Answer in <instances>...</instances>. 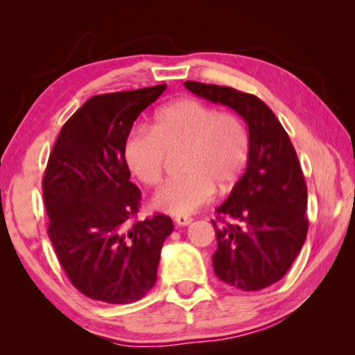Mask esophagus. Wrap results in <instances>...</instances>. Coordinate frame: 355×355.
<instances>
[{"label": "esophagus", "mask_w": 355, "mask_h": 355, "mask_svg": "<svg viewBox=\"0 0 355 355\" xmlns=\"http://www.w3.org/2000/svg\"><path fill=\"white\" fill-rule=\"evenodd\" d=\"M175 223L180 227H185V225H189V223H191V218L190 217H175Z\"/></svg>", "instance_id": "1"}]
</instances>
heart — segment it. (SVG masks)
Masks as SVG:
<instances>
[{"label":"heart","mask_w":355,"mask_h":355,"mask_svg":"<svg viewBox=\"0 0 355 355\" xmlns=\"http://www.w3.org/2000/svg\"><path fill=\"white\" fill-rule=\"evenodd\" d=\"M185 150L182 172L155 193L152 205L187 217L214 198L215 187L229 190L248 160L245 126L234 113L215 112L205 101L178 98L155 113L153 125L135 126L126 137L123 158L130 173L146 187L164 178L166 153Z\"/></svg>","instance_id":"heart-1"}]
</instances>
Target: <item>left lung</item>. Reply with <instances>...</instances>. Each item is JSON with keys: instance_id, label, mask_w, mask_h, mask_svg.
Instances as JSON below:
<instances>
[{"instance_id": "1", "label": "left lung", "mask_w": 355, "mask_h": 355, "mask_svg": "<svg viewBox=\"0 0 355 355\" xmlns=\"http://www.w3.org/2000/svg\"><path fill=\"white\" fill-rule=\"evenodd\" d=\"M202 98L230 107L248 126L245 173L218 207L215 275L240 291H260L287 274L309 230L307 187L291 138L270 108L250 93L185 81ZM220 225L218 226V223Z\"/></svg>"}]
</instances>
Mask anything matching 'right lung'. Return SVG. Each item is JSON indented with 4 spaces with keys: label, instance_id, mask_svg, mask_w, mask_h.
I'll return each mask as SVG.
<instances>
[{
    "label": "right lung",
    "instance_id": "obj_1",
    "mask_svg": "<svg viewBox=\"0 0 355 355\" xmlns=\"http://www.w3.org/2000/svg\"><path fill=\"white\" fill-rule=\"evenodd\" d=\"M166 85L92 96L60 130L43 175V200L60 266L93 300L132 304L157 282L172 218L135 220L141 191L123 145L133 121Z\"/></svg>",
    "mask_w": 355,
    "mask_h": 355
}]
</instances>
